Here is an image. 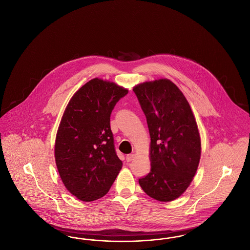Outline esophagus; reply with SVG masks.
Returning a JSON list of instances; mask_svg holds the SVG:
<instances>
[{
  "label": "esophagus",
  "instance_id": "34e87169",
  "mask_svg": "<svg viewBox=\"0 0 250 250\" xmlns=\"http://www.w3.org/2000/svg\"><path fill=\"white\" fill-rule=\"evenodd\" d=\"M134 157H135L134 154H128V155H126V162H131V161L134 159Z\"/></svg>",
  "mask_w": 250,
  "mask_h": 250
}]
</instances>
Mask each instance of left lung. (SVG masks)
<instances>
[{
  "mask_svg": "<svg viewBox=\"0 0 250 250\" xmlns=\"http://www.w3.org/2000/svg\"><path fill=\"white\" fill-rule=\"evenodd\" d=\"M150 132V172L139 180L149 196L160 202L179 198L199 166V130L188 100L172 81L161 78L133 87Z\"/></svg>",
  "mask_w": 250,
  "mask_h": 250,
  "instance_id": "8db88e82",
  "label": "left lung"
}]
</instances>
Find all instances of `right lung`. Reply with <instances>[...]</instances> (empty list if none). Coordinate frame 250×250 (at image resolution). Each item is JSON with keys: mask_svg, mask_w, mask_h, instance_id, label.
<instances>
[{"mask_svg": "<svg viewBox=\"0 0 250 250\" xmlns=\"http://www.w3.org/2000/svg\"><path fill=\"white\" fill-rule=\"evenodd\" d=\"M128 89L94 78L71 97L55 141V160L66 189L77 199L103 197L123 167L113 144L110 113Z\"/></svg>", "mask_w": 250, "mask_h": 250, "instance_id": "right-lung-1", "label": "right lung"}]
</instances>
